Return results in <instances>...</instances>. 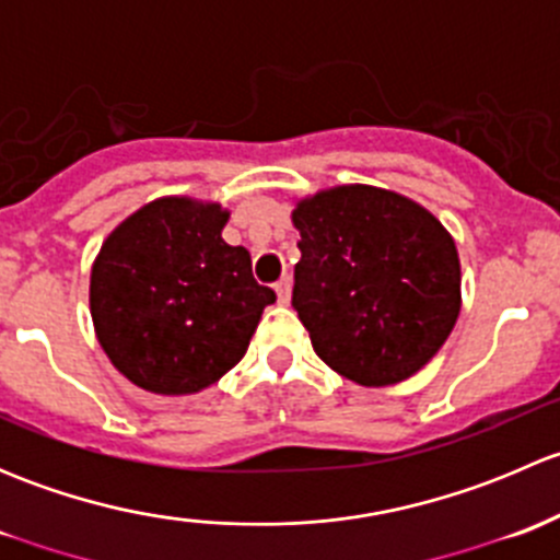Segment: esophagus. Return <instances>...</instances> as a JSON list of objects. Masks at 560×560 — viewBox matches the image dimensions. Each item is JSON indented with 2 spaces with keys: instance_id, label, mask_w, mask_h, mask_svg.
I'll list each match as a JSON object with an SVG mask.
<instances>
[{
  "instance_id": "obj_1",
  "label": "esophagus",
  "mask_w": 560,
  "mask_h": 560,
  "mask_svg": "<svg viewBox=\"0 0 560 560\" xmlns=\"http://www.w3.org/2000/svg\"><path fill=\"white\" fill-rule=\"evenodd\" d=\"M276 298H279L281 306H287V303H290V298H292V281H290V276H284V279L276 281Z\"/></svg>"
}]
</instances>
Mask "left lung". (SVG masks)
Instances as JSON below:
<instances>
[{
	"label": "left lung",
	"mask_w": 560,
	"mask_h": 560,
	"mask_svg": "<svg viewBox=\"0 0 560 560\" xmlns=\"http://www.w3.org/2000/svg\"><path fill=\"white\" fill-rule=\"evenodd\" d=\"M298 308L314 352L343 380L387 387L433 360L460 314L455 238L393 189L341 184L295 200Z\"/></svg>",
	"instance_id": "left-lung-1"
}]
</instances>
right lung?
I'll use <instances>...</instances> for the list:
<instances>
[{"label":"right lung","instance_id":"right-lung-1","mask_svg":"<svg viewBox=\"0 0 560 560\" xmlns=\"http://www.w3.org/2000/svg\"><path fill=\"white\" fill-rule=\"evenodd\" d=\"M222 202L165 195L129 213L89 276L97 341L132 385L195 395L241 363L273 290L252 276L244 246L222 238Z\"/></svg>","mask_w":560,"mask_h":560}]
</instances>
